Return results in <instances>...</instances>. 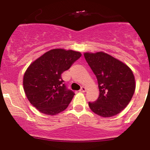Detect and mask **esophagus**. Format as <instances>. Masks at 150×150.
Listing matches in <instances>:
<instances>
[{
	"label": "esophagus",
	"mask_w": 150,
	"mask_h": 150,
	"mask_svg": "<svg viewBox=\"0 0 150 150\" xmlns=\"http://www.w3.org/2000/svg\"><path fill=\"white\" fill-rule=\"evenodd\" d=\"M86 90H87V89H86L85 87H81V89H80V92H86Z\"/></svg>",
	"instance_id": "1"
}]
</instances>
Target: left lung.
<instances>
[{
    "instance_id": "obj_1",
    "label": "left lung",
    "mask_w": 150,
    "mask_h": 150,
    "mask_svg": "<svg viewBox=\"0 0 150 150\" xmlns=\"http://www.w3.org/2000/svg\"><path fill=\"white\" fill-rule=\"evenodd\" d=\"M97 77L99 96L89 102L94 113L102 117L116 116L128 106L135 89L132 70L123 62L104 52L84 53Z\"/></svg>"
}]
</instances>
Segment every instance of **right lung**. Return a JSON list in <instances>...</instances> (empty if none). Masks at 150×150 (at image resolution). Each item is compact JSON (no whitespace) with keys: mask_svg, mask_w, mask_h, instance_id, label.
<instances>
[{"mask_svg":"<svg viewBox=\"0 0 150 150\" xmlns=\"http://www.w3.org/2000/svg\"><path fill=\"white\" fill-rule=\"evenodd\" d=\"M81 56L73 50L55 49L28 67L23 77L24 90L30 102L41 113L53 116L68 107L75 93L67 88L61 74Z\"/></svg>","mask_w":150,"mask_h":150,"instance_id":"right-lung-1","label":"right lung"}]
</instances>
